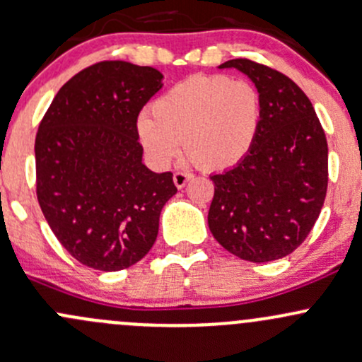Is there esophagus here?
Instances as JSON below:
<instances>
[{"label":"esophagus","instance_id":"obj_1","mask_svg":"<svg viewBox=\"0 0 362 362\" xmlns=\"http://www.w3.org/2000/svg\"><path fill=\"white\" fill-rule=\"evenodd\" d=\"M191 178H192V175L187 173V171H177V173L173 175V182L178 189H184L185 184H187Z\"/></svg>","mask_w":362,"mask_h":362}]
</instances>
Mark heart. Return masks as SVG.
<instances>
[{"mask_svg":"<svg viewBox=\"0 0 362 362\" xmlns=\"http://www.w3.org/2000/svg\"><path fill=\"white\" fill-rule=\"evenodd\" d=\"M260 93L245 79L196 74L184 79L136 121L144 151L158 166L177 159L182 142L197 168L223 171L241 163L257 140Z\"/></svg>","mask_w":362,"mask_h":362,"instance_id":"obj_1","label":"heart"}]
</instances>
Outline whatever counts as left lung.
I'll return each instance as SVG.
<instances>
[{
	"label": "left lung",
	"mask_w": 362,
	"mask_h": 362,
	"mask_svg": "<svg viewBox=\"0 0 362 362\" xmlns=\"http://www.w3.org/2000/svg\"><path fill=\"white\" fill-rule=\"evenodd\" d=\"M262 100L257 140L241 163L211 175L213 238L243 260L264 264L290 255L314 227L328 189V142L312 102L283 72L232 59Z\"/></svg>",
	"instance_id": "8db88e82"
}]
</instances>
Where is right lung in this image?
Returning <instances> with one entry per match:
<instances>
[{
  "label": "right lung",
  "instance_id": "right-lung-1",
  "mask_svg": "<svg viewBox=\"0 0 362 362\" xmlns=\"http://www.w3.org/2000/svg\"><path fill=\"white\" fill-rule=\"evenodd\" d=\"M161 79L154 67L97 62L59 90L37 128V203L60 245L86 267L114 272L142 260L177 192L171 171L144 165L136 133Z\"/></svg>",
  "mask_w": 362,
  "mask_h": 362
}]
</instances>
